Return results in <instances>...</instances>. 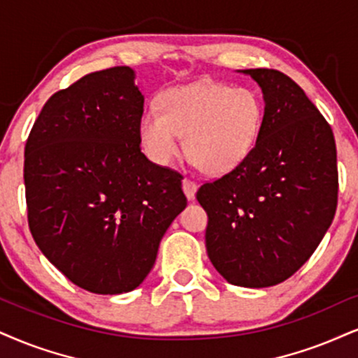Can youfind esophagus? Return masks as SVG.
<instances>
[{
  "label": "esophagus",
  "mask_w": 358,
  "mask_h": 358,
  "mask_svg": "<svg viewBox=\"0 0 358 358\" xmlns=\"http://www.w3.org/2000/svg\"><path fill=\"white\" fill-rule=\"evenodd\" d=\"M182 191H184V194H186V197L189 201H194V197H196V192H197V184L191 179H184L182 180Z\"/></svg>",
  "instance_id": "34e87169"
}]
</instances>
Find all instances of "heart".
Segmentation results:
<instances>
[{
    "label": "heart",
    "mask_w": 358,
    "mask_h": 358,
    "mask_svg": "<svg viewBox=\"0 0 358 358\" xmlns=\"http://www.w3.org/2000/svg\"><path fill=\"white\" fill-rule=\"evenodd\" d=\"M161 103L162 111L144 109L138 124L141 145L157 164H169L186 138L194 166L210 176L227 174L245 161L262 126V103L249 87L194 83L166 91Z\"/></svg>",
    "instance_id": "obj_1"
}]
</instances>
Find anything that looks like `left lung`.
<instances>
[{
  "label": "left lung",
  "instance_id": "8db88e82",
  "mask_svg": "<svg viewBox=\"0 0 358 358\" xmlns=\"http://www.w3.org/2000/svg\"><path fill=\"white\" fill-rule=\"evenodd\" d=\"M257 83L264 117L241 166L197 191L206 249L229 284H280L314 254L337 209L334 132L301 86L275 69H239Z\"/></svg>",
  "mask_w": 358,
  "mask_h": 358
}]
</instances>
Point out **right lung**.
<instances>
[{
    "label": "right lung",
    "instance_id": "1",
    "mask_svg": "<svg viewBox=\"0 0 358 358\" xmlns=\"http://www.w3.org/2000/svg\"><path fill=\"white\" fill-rule=\"evenodd\" d=\"M134 69L91 73L52 94L24 149L28 222L39 250L92 294L134 290L187 206L180 174L141 152Z\"/></svg>",
    "mask_w": 358,
    "mask_h": 358
}]
</instances>
